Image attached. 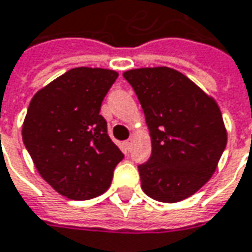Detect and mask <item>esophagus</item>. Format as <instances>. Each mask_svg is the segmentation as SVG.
Here are the masks:
<instances>
[{"mask_svg":"<svg viewBox=\"0 0 252 252\" xmlns=\"http://www.w3.org/2000/svg\"><path fill=\"white\" fill-rule=\"evenodd\" d=\"M131 144H132V141H131V140H126V143H124V149L129 150L131 149Z\"/></svg>","mask_w":252,"mask_h":252,"instance_id":"esophagus-1","label":"esophagus"}]
</instances>
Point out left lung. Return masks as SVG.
<instances>
[{"instance_id":"1","label":"left lung","mask_w":252,"mask_h":252,"mask_svg":"<svg viewBox=\"0 0 252 252\" xmlns=\"http://www.w3.org/2000/svg\"><path fill=\"white\" fill-rule=\"evenodd\" d=\"M123 75L143 106L151 138V157L138 166L144 193L164 203L188 199L209 182L226 147L217 101L172 67Z\"/></svg>"}]
</instances>
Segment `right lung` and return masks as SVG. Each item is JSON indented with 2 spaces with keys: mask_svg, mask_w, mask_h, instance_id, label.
<instances>
[{
  "mask_svg": "<svg viewBox=\"0 0 252 252\" xmlns=\"http://www.w3.org/2000/svg\"><path fill=\"white\" fill-rule=\"evenodd\" d=\"M115 70L75 67L35 92L23 141L40 176L62 196L88 200L108 190L124 154L99 115Z\"/></svg>",
  "mask_w": 252,
  "mask_h": 252,
  "instance_id": "right-lung-1",
  "label": "right lung"
}]
</instances>
